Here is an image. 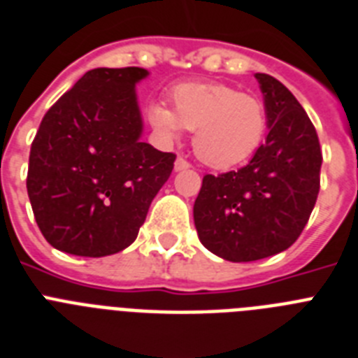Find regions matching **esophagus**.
<instances>
[{"label":"esophagus","instance_id":"esophagus-1","mask_svg":"<svg viewBox=\"0 0 358 358\" xmlns=\"http://www.w3.org/2000/svg\"><path fill=\"white\" fill-rule=\"evenodd\" d=\"M191 167V164H189L187 160H184V158H176V162H174V171H184V169H189Z\"/></svg>","mask_w":358,"mask_h":358}]
</instances>
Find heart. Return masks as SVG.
I'll list each match as a JSON object with an SVG mask.
<instances>
[{
  "instance_id": "heart-1",
  "label": "heart",
  "mask_w": 358,
  "mask_h": 358,
  "mask_svg": "<svg viewBox=\"0 0 358 358\" xmlns=\"http://www.w3.org/2000/svg\"><path fill=\"white\" fill-rule=\"evenodd\" d=\"M173 110L164 103L149 107V120L167 140L182 129L194 131L193 147L200 160L215 169L245 162L266 134V107L257 96L225 83L184 82L169 92Z\"/></svg>"
}]
</instances>
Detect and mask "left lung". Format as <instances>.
<instances>
[{
  "instance_id": "obj_1",
  "label": "left lung",
  "mask_w": 358,
  "mask_h": 358,
  "mask_svg": "<svg viewBox=\"0 0 358 358\" xmlns=\"http://www.w3.org/2000/svg\"><path fill=\"white\" fill-rule=\"evenodd\" d=\"M255 76L266 103V142L238 171L206 174L194 202L198 238L229 262H253L295 244L320 191L315 125L286 85L264 72Z\"/></svg>"
}]
</instances>
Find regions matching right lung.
<instances>
[{"instance_id": "right-lung-1", "label": "right lung", "mask_w": 358, "mask_h": 358, "mask_svg": "<svg viewBox=\"0 0 358 358\" xmlns=\"http://www.w3.org/2000/svg\"><path fill=\"white\" fill-rule=\"evenodd\" d=\"M145 69H92L45 113L29 156L27 193L41 235L78 257L131 245L174 152L140 140L134 85Z\"/></svg>"}]
</instances>
